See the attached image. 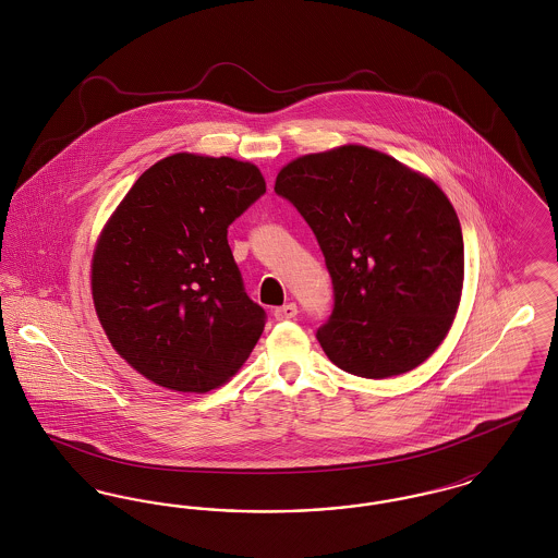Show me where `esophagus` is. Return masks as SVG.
Segmentation results:
<instances>
[{
    "mask_svg": "<svg viewBox=\"0 0 558 558\" xmlns=\"http://www.w3.org/2000/svg\"><path fill=\"white\" fill-rule=\"evenodd\" d=\"M296 316V305L294 303H287V305H282V307H278L276 312H274V318L280 319H292Z\"/></svg>",
    "mask_w": 558,
    "mask_h": 558,
    "instance_id": "1",
    "label": "esophagus"
}]
</instances>
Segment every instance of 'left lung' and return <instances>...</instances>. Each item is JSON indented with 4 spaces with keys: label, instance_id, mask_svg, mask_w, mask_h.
<instances>
[{
    "label": "left lung",
    "instance_id": "1",
    "mask_svg": "<svg viewBox=\"0 0 558 558\" xmlns=\"http://www.w3.org/2000/svg\"><path fill=\"white\" fill-rule=\"evenodd\" d=\"M274 190L310 223L335 287L318 330L341 371L389 378L444 343L464 282V244L446 192L362 144L287 162Z\"/></svg>",
    "mask_w": 558,
    "mask_h": 558
}]
</instances>
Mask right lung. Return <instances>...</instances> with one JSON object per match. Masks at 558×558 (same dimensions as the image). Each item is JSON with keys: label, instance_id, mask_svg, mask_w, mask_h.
Here are the masks:
<instances>
[{"label": "right lung", "instance_id": "obj_1", "mask_svg": "<svg viewBox=\"0 0 558 558\" xmlns=\"http://www.w3.org/2000/svg\"><path fill=\"white\" fill-rule=\"evenodd\" d=\"M266 192L257 165L178 153L146 169L92 255V299L112 349L180 393L226 385L266 312L242 289L228 226Z\"/></svg>", "mask_w": 558, "mask_h": 558}]
</instances>
